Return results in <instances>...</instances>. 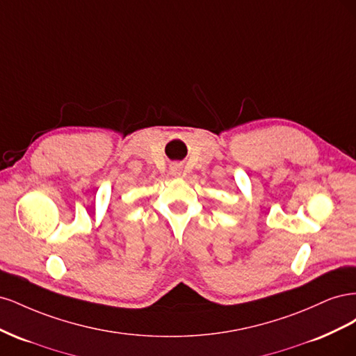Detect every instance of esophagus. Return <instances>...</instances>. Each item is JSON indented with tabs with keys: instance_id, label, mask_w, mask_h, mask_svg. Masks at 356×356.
<instances>
[{
	"instance_id": "1",
	"label": "esophagus",
	"mask_w": 356,
	"mask_h": 356,
	"mask_svg": "<svg viewBox=\"0 0 356 356\" xmlns=\"http://www.w3.org/2000/svg\"><path fill=\"white\" fill-rule=\"evenodd\" d=\"M170 172H172V174H174V175H178V174H179V168H178L177 165H175V166H172Z\"/></svg>"
}]
</instances>
